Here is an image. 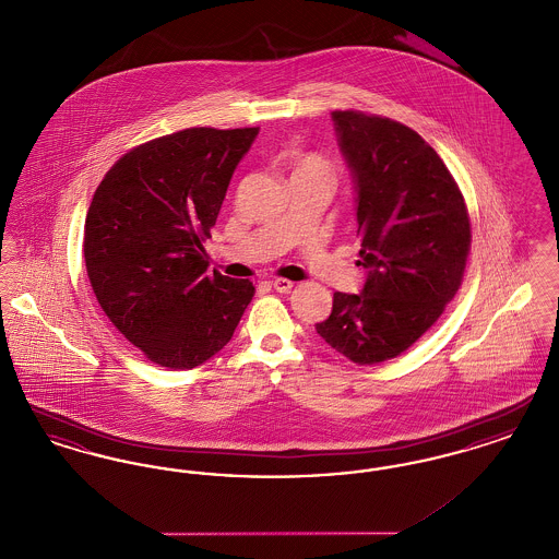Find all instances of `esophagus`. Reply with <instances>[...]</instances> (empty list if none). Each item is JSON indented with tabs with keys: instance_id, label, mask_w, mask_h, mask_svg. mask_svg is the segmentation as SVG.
Wrapping results in <instances>:
<instances>
[{
	"instance_id": "34e87169",
	"label": "esophagus",
	"mask_w": 559,
	"mask_h": 559,
	"mask_svg": "<svg viewBox=\"0 0 559 559\" xmlns=\"http://www.w3.org/2000/svg\"><path fill=\"white\" fill-rule=\"evenodd\" d=\"M272 287L278 293H289L293 289V281H287V278H274V281H272Z\"/></svg>"
}]
</instances>
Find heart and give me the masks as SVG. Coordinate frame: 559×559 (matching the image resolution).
<instances>
[{"mask_svg":"<svg viewBox=\"0 0 559 559\" xmlns=\"http://www.w3.org/2000/svg\"><path fill=\"white\" fill-rule=\"evenodd\" d=\"M304 174H319L329 178V163L317 155L293 157V176H304Z\"/></svg>","mask_w":559,"mask_h":559,"instance_id":"heart-1","label":"heart"}]
</instances>
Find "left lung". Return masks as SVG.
I'll use <instances>...</instances> for the list:
<instances>
[{
	"mask_svg": "<svg viewBox=\"0 0 559 559\" xmlns=\"http://www.w3.org/2000/svg\"><path fill=\"white\" fill-rule=\"evenodd\" d=\"M354 182L360 293L333 295L317 333L356 365L396 358L440 319L461 287L472 242L463 197L444 160L399 121L331 112Z\"/></svg>",
	"mask_w": 559,
	"mask_h": 559,
	"instance_id": "left-lung-1",
	"label": "left lung"
}]
</instances>
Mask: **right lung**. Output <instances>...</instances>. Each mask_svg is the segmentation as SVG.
I'll use <instances>...</instances> for the list:
<instances>
[{"label":"right lung","mask_w":559,"mask_h":559,"mask_svg":"<svg viewBox=\"0 0 559 559\" xmlns=\"http://www.w3.org/2000/svg\"><path fill=\"white\" fill-rule=\"evenodd\" d=\"M260 128H190L108 169L85 217L83 258L100 308L167 369H194L233 340L249 281L207 274L203 240Z\"/></svg>","instance_id":"obj_1"}]
</instances>
